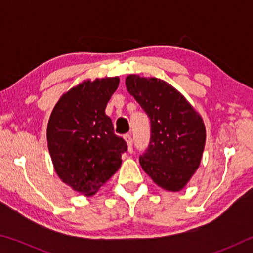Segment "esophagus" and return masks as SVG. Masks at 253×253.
<instances>
[{
	"label": "esophagus",
	"instance_id": "1",
	"mask_svg": "<svg viewBox=\"0 0 253 253\" xmlns=\"http://www.w3.org/2000/svg\"><path fill=\"white\" fill-rule=\"evenodd\" d=\"M124 139L126 140V143H127V146H128V152H132V138H131V136H130V134H125L124 135Z\"/></svg>",
	"mask_w": 253,
	"mask_h": 253
}]
</instances>
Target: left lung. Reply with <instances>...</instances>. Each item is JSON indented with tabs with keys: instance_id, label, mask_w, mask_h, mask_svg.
Listing matches in <instances>:
<instances>
[{
	"instance_id": "left-lung-1",
	"label": "left lung",
	"mask_w": 253,
	"mask_h": 253,
	"mask_svg": "<svg viewBox=\"0 0 253 253\" xmlns=\"http://www.w3.org/2000/svg\"><path fill=\"white\" fill-rule=\"evenodd\" d=\"M126 87L151 121V140L140 165L160 187L181 191L202 158L207 137L202 117L164 80L130 75Z\"/></svg>"
}]
</instances>
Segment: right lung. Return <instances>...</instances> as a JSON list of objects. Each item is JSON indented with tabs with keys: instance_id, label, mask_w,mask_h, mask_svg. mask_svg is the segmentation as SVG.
<instances>
[{
	"instance_id": "obj_1",
	"label": "right lung",
	"mask_w": 253,
	"mask_h": 253,
	"mask_svg": "<svg viewBox=\"0 0 253 253\" xmlns=\"http://www.w3.org/2000/svg\"><path fill=\"white\" fill-rule=\"evenodd\" d=\"M118 77L85 80L60 98L46 128L53 168L63 183L91 196L117 172L126 142L105 113Z\"/></svg>"
}]
</instances>
